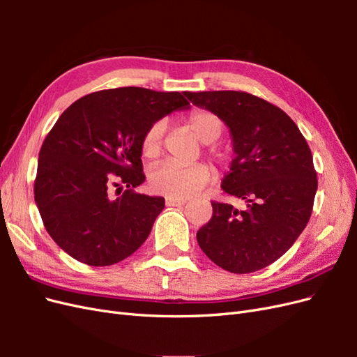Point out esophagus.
Instances as JSON below:
<instances>
[{
  "label": "esophagus",
  "mask_w": 357,
  "mask_h": 357,
  "mask_svg": "<svg viewBox=\"0 0 357 357\" xmlns=\"http://www.w3.org/2000/svg\"><path fill=\"white\" fill-rule=\"evenodd\" d=\"M186 201L185 199H171V198H167V205H169V207H181V205H185Z\"/></svg>",
  "instance_id": "obj_1"
}]
</instances>
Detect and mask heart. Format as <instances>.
I'll list each match as a JSON object with an SVG mask.
<instances>
[{
    "instance_id": "b5f03b06",
    "label": "heart",
    "mask_w": 357,
    "mask_h": 357,
    "mask_svg": "<svg viewBox=\"0 0 357 357\" xmlns=\"http://www.w3.org/2000/svg\"><path fill=\"white\" fill-rule=\"evenodd\" d=\"M188 131L198 138L201 143L208 144L205 149L208 159L215 165L223 167L228 164L229 155L226 150L214 146L222 132L223 122L213 112L198 109L186 117ZM164 122H155L150 125L142 138V153L147 160H156L164 150ZM211 169L198 162L189 167H177L164 164L155 168L149 176V186L153 192L160 193L171 199H186L195 195L211 180Z\"/></svg>"
}]
</instances>
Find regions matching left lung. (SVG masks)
<instances>
[{"instance_id":"8db88e82","label":"left lung","mask_w":357,"mask_h":357,"mask_svg":"<svg viewBox=\"0 0 357 357\" xmlns=\"http://www.w3.org/2000/svg\"><path fill=\"white\" fill-rule=\"evenodd\" d=\"M229 126L235 158L222 181L245 208L211 201L197 232L202 252L234 274L259 271L282 257L311 218L317 172L299 128L277 105L241 91L185 92Z\"/></svg>"}]
</instances>
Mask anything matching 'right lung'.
Listing matches in <instances>:
<instances>
[{"label": "right lung", "mask_w": 357, "mask_h": 357, "mask_svg": "<svg viewBox=\"0 0 357 357\" xmlns=\"http://www.w3.org/2000/svg\"><path fill=\"white\" fill-rule=\"evenodd\" d=\"M188 107L186 93L128 86L84 95L59 116L40 149L34 199L63 252L107 266L147 240L165 199L134 190L146 180L142 138L159 119ZM122 184L123 195L112 199Z\"/></svg>", "instance_id": "obj_1"}]
</instances>
